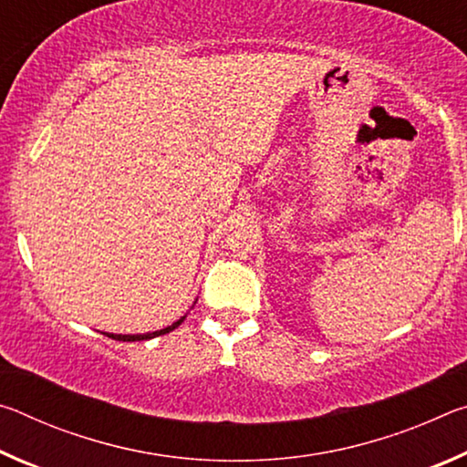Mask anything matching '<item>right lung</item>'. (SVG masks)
Returning <instances> with one entry per match:
<instances>
[{
	"instance_id": "1",
	"label": "right lung",
	"mask_w": 467,
	"mask_h": 467,
	"mask_svg": "<svg viewBox=\"0 0 467 467\" xmlns=\"http://www.w3.org/2000/svg\"><path fill=\"white\" fill-rule=\"evenodd\" d=\"M183 319L185 317H181L179 321H175L172 323V326H169V327H164V329H161V331H152V334H140V336H117V334H107L109 337H113V339H119V342H140V339H152V337H156V336H162V334H169V331H172L175 327H179L181 323H183Z\"/></svg>"
}]
</instances>
